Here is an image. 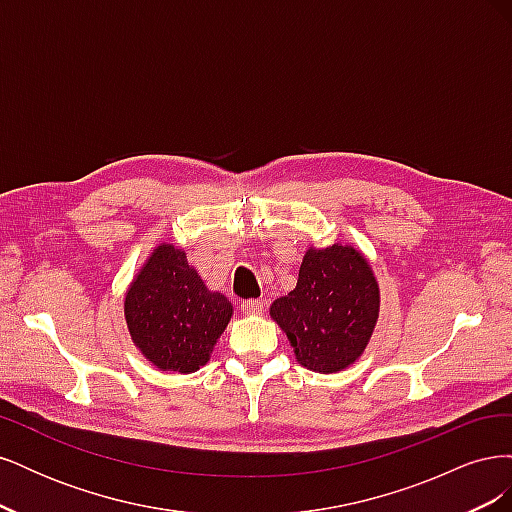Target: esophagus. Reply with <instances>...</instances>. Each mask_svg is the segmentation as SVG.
Here are the masks:
<instances>
[{
	"mask_svg": "<svg viewBox=\"0 0 512 512\" xmlns=\"http://www.w3.org/2000/svg\"><path fill=\"white\" fill-rule=\"evenodd\" d=\"M243 312L245 314H252V316H260L265 312V299H254V301H245L243 305Z\"/></svg>",
	"mask_w": 512,
	"mask_h": 512,
	"instance_id": "1",
	"label": "esophagus"
}]
</instances>
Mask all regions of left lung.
<instances>
[{
	"label": "left lung",
	"mask_w": 512,
	"mask_h": 512,
	"mask_svg": "<svg viewBox=\"0 0 512 512\" xmlns=\"http://www.w3.org/2000/svg\"><path fill=\"white\" fill-rule=\"evenodd\" d=\"M269 314L305 369L337 374L361 359L374 335L380 288L356 247H309L297 286L275 299Z\"/></svg>",
	"instance_id": "1"
}]
</instances>
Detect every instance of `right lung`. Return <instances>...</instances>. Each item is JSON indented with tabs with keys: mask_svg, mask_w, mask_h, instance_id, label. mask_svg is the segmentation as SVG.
Listing matches in <instances>:
<instances>
[{
	"mask_svg": "<svg viewBox=\"0 0 512 512\" xmlns=\"http://www.w3.org/2000/svg\"><path fill=\"white\" fill-rule=\"evenodd\" d=\"M134 346L162 371L203 367L228 327L232 303L209 290L183 250L160 243L138 269L123 299Z\"/></svg>",
	"mask_w": 512,
	"mask_h": 512,
	"instance_id": "right-lung-1",
	"label": "right lung"
}]
</instances>
